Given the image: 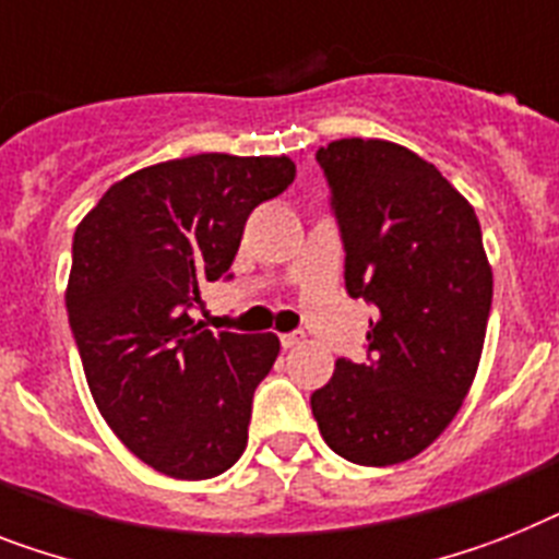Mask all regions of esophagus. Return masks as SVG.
<instances>
[{"label":"esophagus","mask_w":559,"mask_h":559,"mask_svg":"<svg viewBox=\"0 0 559 559\" xmlns=\"http://www.w3.org/2000/svg\"><path fill=\"white\" fill-rule=\"evenodd\" d=\"M306 340V334L302 331H288V334H280V343H283V348H294V345H299Z\"/></svg>","instance_id":"34e87169"}]
</instances>
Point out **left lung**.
<instances>
[{"label":"left lung","mask_w":559,"mask_h":559,"mask_svg":"<svg viewBox=\"0 0 559 559\" xmlns=\"http://www.w3.org/2000/svg\"><path fill=\"white\" fill-rule=\"evenodd\" d=\"M345 248V290L377 308L368 359L340 357L311 394L329 449L405 463L456 417L486 340L491 265L477 214L440 170L385 140L317 151Z\"/></svg>","instance_id":"obj_1"}]
</instances>
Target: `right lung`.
<instances>
[{"mask_svg": "<svg viewBox=\"0 0 559 559\" xmlns=\"http://www.w3.org/2000/svg\"><path fill=\"white\" fill-rule=\"evenodd\" d=\"M288 156L197 154L110 186L73 234L68 322L110 431L156 472L211 479L248 442L276 334L191 320L200 288L230 280L248 216L294 182Z\"/></svg>", "mask_w": 559, "mask_h": 559, "instance_id": "add662e5", "label": "right lung"}]
</instances>
